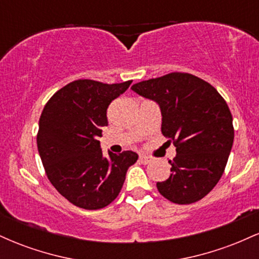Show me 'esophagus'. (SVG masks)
<instances>
[{
  "instance_id": "obj_1",
  "label": "esophagus",
  "mask_w": 259,
  "mask_h": 259,
  "mask_svg": "<svg viewBox=\"0 0 259 259\" xmlns=\"http://www.w3.org/2000/svg\"><path fill=\"white\" fill-rule=\"evenodd\" d=\"M139 159H140V162L142 163V164H148V163L152 162V158H151V157H148V156H145V154H140Z\"/></svg>"
}]
</instances>
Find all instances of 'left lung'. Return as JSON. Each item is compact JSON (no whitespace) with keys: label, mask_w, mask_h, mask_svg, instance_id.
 <instances>
[{"label":"left lung","mask_w":259,"mask_h":259,"mask_svg":"<svg viewBox=\"0 0 259 259\" xmlns=\"http://www.w3.org/2000/svg\"><path fill=\"white\" fill-rule=\"evenodd\" d=\"M132 90L159 106L162 134L177 147L170 177L157 183L159 194L178 204L200 201L222 178L233 147L227 102L212 85L187 73L145 80Z\"/></svg>","instance_id":"left-lung-1"}]
</instances>
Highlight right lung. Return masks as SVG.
Here are the masks:
<instances>
[{
	"label": "right lung",
	"instance_id": "add662e5",
	"mask_svg": "<svg viewBox=\"0 0 259 259\" xmlns=\"http://www.w3.org/2000/svg\"><path fill=\"white\" fill-rule=\"evenodd\" d=\"M132 80L103 84L75 80L50 99L38 121L37 150L47 178L74 206L100 209L119 195L127 169L139 158L133 151L105 157L99 138L108 125L107 108Z\"/></svg>",
	"mask_w": 259,
	"mask_h": 259
}]
</instances>
